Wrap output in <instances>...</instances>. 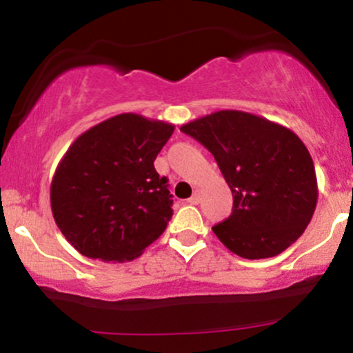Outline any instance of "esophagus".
Segmentation results:
<instances>
[{
	"label": "esophagus",
	"instance_id": "obj_1",
	"mask_svg": "<svg viewBox=\"0 0 353 353\" xmlns=\"http://www.w3.org/2000/svg\"><path fill=\"white\" fill-rule=\"evenodd\" d=\"M188 202H189V204H192V205L199 204V202H201V190H196V192L192 194V197H190Z\"/></svg>",
	"mask_w": 353,
	"mask_h": 353
}]
</instances>
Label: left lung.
Instances as JSON below:
<instances>
[{"mask_svg":"<svg viewBox=\"0 0 353 353\" xmlns=\"http://www.w3.org/2000/svg\"><path fill=\"white\" fill-rule=\"evenodd\" d=\"M182 132L212 154L232 190V214L212 228L230 252L267 259L302 236L317 205V177L290 129L244 111H217Z\"/></svg>","mask_w":353,"mask_h":353,"instance_id":"obj_1","label":"left lung"}]
</instances>
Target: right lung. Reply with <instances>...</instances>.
<instances>
[{
  "mask_svg": "<svg viewBox=\"0 0 353 353\" xmlns=\"http://www.w3.org/2000/svg\"><path fill=\"white\" fill-rule=\"evenodd\" d=\"M172 132V124L125 112L70 145L52 177L51 210L79 254L132 261L164 232L172 194L154 161Z\"/></svg>",
  "mask_w": 353,
  "mask_h": 353,
  "instance_id": "obj_1",
  "label": "right lung"
}]
</instances>
